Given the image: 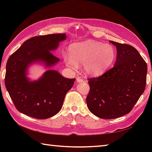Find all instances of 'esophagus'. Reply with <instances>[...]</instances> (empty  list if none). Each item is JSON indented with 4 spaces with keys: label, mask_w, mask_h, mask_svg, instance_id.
Returning <instances> with one entry per match:
<instances>
[{
    "label": "esophagus",
    "mask_w": 152,
    "mask_h": 152,
    "mask_svg": "<svg viewBox=\"0 0 152 152\" xmlns=\"http://www.w3.org/2000/svg\"><path fill=\"white\" fill-rule=\"evenodd\" d=\"M76 82H78V83L84 82H85V80L83 79V78H82V77H78V78H76Z\"/></svg>",
    "instance_id": "1"
}]
</instances>
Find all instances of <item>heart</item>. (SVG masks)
Returning a JSON list of instances; mask_svg holds the SVG:
<instances>
[{"mask_svg": "<svg viewBox=\"0 0 152 152\" xmlns=\"http://www.w3.org/2000/svg\"><path fill=\"white\" fill-rule=\"evenodd\" d=\"M70 55L63 54L67 66L76 69L83 64L84 70L89 76H98L104 74L114 64L116 51L110 44H103L95 40H86L71 45Z\"/></svg>", "mask_w": 152, "mask_h": 152, "instance_id": "1", "label": "heart"}]
</instances>
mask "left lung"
I'll return each instance as SVG.
<instances>
[{
    "mask_svg": "<svg viewBox=\"0 0 152 152\" xmlns=\"http://www.w3.org/2000/svg\"><path fill=\"white\" fill-rule=\"evenodd\" d=\"M117 48L114 66L101 76L88 78L86 97L88 109L102 119L118 118L129 114L144 93L147 64L133 46L110 41Z\"/></svg>",
    "mask_w": 152,
    "mask_h": 152,
    "instance_id": "8db88e82",
    "label": "left lung"
}]
</instances>
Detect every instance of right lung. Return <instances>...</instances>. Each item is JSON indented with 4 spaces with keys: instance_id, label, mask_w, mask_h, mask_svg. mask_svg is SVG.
<instances>
[{
    "instance_id": "add662e5",
    "label": "right lung",
    "mask_w": 152,
    "mask_h": 152,
    "mask_svg": "<svg viewBox=\"0 0 152 152\" xmlns=\"http://www.w3.org/2000/svg\"><path fill=\"white\" fill-rule=\"evenodd\" d=\"M65 34H51L32 37L12 53L6 63L5 86L16 109L30 117L44 119L60 111L66 93L76 79H68L56 70H49L37 81L26 77L27 66L41 61L46 66L59 59L50 51L56 50Z\"/></svg>"
}]
</instances>
